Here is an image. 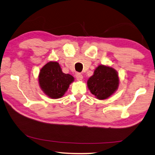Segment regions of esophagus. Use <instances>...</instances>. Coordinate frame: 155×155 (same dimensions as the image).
Here are the masks:
<instances>
[{
  "label": "esophagus",
  "instance_id": "esophagus-1",
  "mask_svg": "<svg viewBox=\"0 0 155 155\" xmlns=\"http://www.w3.org/2000/svg\"><path fill=\"white\" fill-rule=\"evenodd\" d=\"M76 78H77V81H82L83 78V75L81 74V73H77V75H76Z\"/></svg>",
  "mask_w": 155,
  "mask_h": 155
}]
</instances>
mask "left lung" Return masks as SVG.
<instances>
[{
  "label": "left lung",
  "instance_id": "obj_1",
  "mask_svg": "<svg viewBox=\"0 0 155 155\" xmlns=\"http://www.w3.org/2000/svg\"><path fill=\"white\" fill-rule=\"evenodd\" d=\"M118 73L109 65H99L89 78L87 85L96 98L103 101L111 96L119 87Z\"/></svg>",
  "mask_w": 155,
  "mask_h": 155
}]
</instances>
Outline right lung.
I'll use <instances>...</instances> for the list:
<instances>
[{"mask_svg": "<svg viewBox=\"0 0 155 155\" xmlns=\"http://www.w3.org/2000/svg\"><path fill=\"white\" fill-rule=\"evenodd\" d=\"M71 74H65L58 62L50 61L41 68L38 83L41 91L52 99L61 98L66 92L70 85L74 82Z\"/></svg>", "mask_w": 155, "mask_h": 155, "instance_id": "add662e5", "label": "right lung"}]
</instances>
